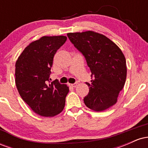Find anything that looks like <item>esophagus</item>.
Listing matches in <instances>:
<instances>
[{"label": "esophagus", "mask_w": 148, "mask_h": 148, "mask_svg": "<svg viewBox=\"0 0 148 148\" xmlns=\"http://www.w3.org/2000/svg\"><path fill=\"white\" fill-rule=\"evenodd\" d=\"M77 85H78V82H76V83H74V84H69V86H72V87H73V88H75L77 86Z\"/></svg>", "instance_id": "1"}]
</instances>
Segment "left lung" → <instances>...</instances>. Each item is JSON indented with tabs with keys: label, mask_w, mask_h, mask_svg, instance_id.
Returning <instances> with one entry per match:
<instances>
[{
	"label": "left lung",
	"mask_w": 148,
	"mask_h": 148,
	"mask_svg": "<svg viewBox=\"0 0 148 148\" xmlns=\"http://www.w3.org/2000/svg\"><path fill=\"white\" fill-rule=\"evenodd\" d=\"M74 47L83 54L91 71L86 106L102 111L114 105L127 77L126 60L120 48L101 34L93 31L67 33Z\"/></svg>",
	"instance_id": "8db88e82"
}]
</instances>
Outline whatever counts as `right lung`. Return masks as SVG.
<instances>
[{
  "mask_svg": "<svg viewBox=\"0 0 148 148\" xmlns=\"http://www.w3.org/2000/svg\"><path fill=\"white\" fill-rule=\"evenodd\" d=\"M67 37H42L25 48L15 64V83L20 96L34 112L45 117L62 112L69 88L50 81L54 55Z\"/></svg>",
  "mask_w": 148,
  "mask_h": 148,
  "instance_id": "1",
  "label": "right lung"
}]
</instances>
